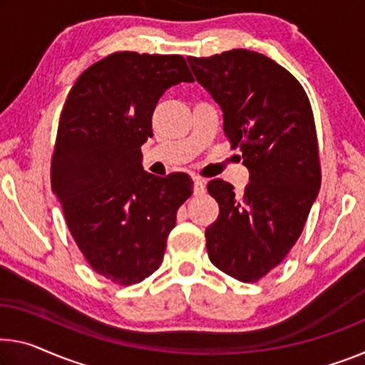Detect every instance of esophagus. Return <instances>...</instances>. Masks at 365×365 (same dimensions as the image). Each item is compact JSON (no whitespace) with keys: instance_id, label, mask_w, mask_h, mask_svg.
Wrapping results in <instances>:
<instances>
[{"instance_id":"obj_1","label":"esophagus","mask_w":365,"mask_h":365,"mask_svg":"<svg viewBox=\"0 0 365 365\" xmlns=\"http://www.w3.org/2000/svg\"><path fill=\"white\" fill-rule=\"evenodd\" d=\"M192 179H194V194H197V195L204 194V192H205V182H204V179L199 178V176H194Z\"/></svg>"}]
</instances>
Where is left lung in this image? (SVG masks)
Here are the masks:
<instances>
[{"label": "left lung", "mask_w": 365, "mask_h": 365, "mask_svg": "<svg viewBox=\"0 0 365 365\" xmlns=\"http://www.w3.org/2000/svg\"><path fill=\"white\" fill-rule=\"evenodd\" d=\"M187 61L220 106L223 132L250 171L241 192L223 179L207 184L220 207L205 230L207 253L228 276L256 282L292 250L322 184L310 101L287 70L253 50Z\"/></svg>", "instance_id": "8db88e82"}]
</instances>
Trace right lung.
I'll use <instances>...</instances> for the list:
<instances>
[{
    "mask_svg": "<svg viewBox=\"0 0 365 365\" xmlns=\"http://www.w3.org/2000/svg\"><path fill=\"white\" fill-rule=\"evenodd\" d=\"M181 81H194L181 55L115 52L81 73L61 110L52 190L89 266L114 284H138L161 266L192 194L186 173L160 178L142 166L158 99Z\"/></svg>",
    "mask_w": 365,
    "mask_h": 365,
    "instance_id": "right-lung-1",
    "label": "right lung"
}]
</instances>
